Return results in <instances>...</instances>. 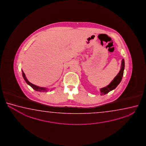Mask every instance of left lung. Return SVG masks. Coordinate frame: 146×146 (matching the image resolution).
<instances>
[{
	"instance_id": "1",
	"label": "left lung",
	"mask_w": 146,
	"mask_h": 146,
	"mask_svg": "<svg viewBox=\"0 0 146 146\" xmlns=\"http://www.w3.org/2000/svg\"><path fill=\"white\" fill-rule=\"evenodd\" d=\"M125 69V61L124 59L121 60V69L119 73L116 75L113 80L110 83L106 86L100 89L101 96L105 95L108 92L115 89L118 86L120 82H121L122 78L124 74V70Z\"/></svg>"
}]
</instances>
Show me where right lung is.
<instances>
[{"mask_svg": "<svg viewBox=\"0 0 146 146\" xmlns=\"http://www.w3.org/2000/svg\"><path fill=\"white\" fill-rule=\"evenodd\" d=\"M22 77L23 78V79L25 80V81L26 82V83H27L29 85H30V86L32 88L35 90L36 91H37V92H47L48 90H49L50 89L49 88H45V87H40L38 86H37V85H35L34 84H32V83H31V82L29 81H28V80L27 79V77L25 76V73H24V72L22 70ZM54 89H52V88L50 90H53Z\"/></svg>", "mask_w": 146, "mask_h": 146, "instance_id": "add662e5", "label": "right lung"}]
</instances>
